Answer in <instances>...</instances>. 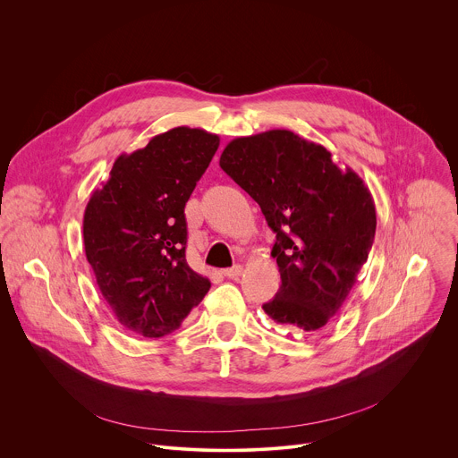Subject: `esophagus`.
I'll return each mask as SVG.
<instances>
[{"mask_svg":"<svg viewBox=\"0 0 458 458\" xmlns=\"http://www.w3.org/2000/svg\"><path fill=\"white\" fill-rule=\"evenodd\" d=\"M242 266L241 264H235V266H232V267H228V269H225V276H228V278H239L241 275H242Z\"/></svg>","mask_w":458,"mask_h":458,"instance_id":"1","label":"esophagus"}]
</instances>
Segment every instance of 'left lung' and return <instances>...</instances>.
<instances>
[{"instance_id": "1", "label": "left lung", "mask_w": 458, "mask_h": 458, "mask_svg": "<svg viewBox=\"0 0 458 458\" xmlns=\"http://www.w3.org/2000/svg\"><path fill=\"white\" fill-rule=\"evenodd\" d=\"M221 169L260 207L276 233L282 285L264 313L303 333L322 329L344 306L376 233L369 187L331 152L287 129L232 140Z\"/></svg>"}]
</instances>
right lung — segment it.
I'll return each instance as SVG.
<instances>
[{
    "mask_svg": "<svg viewBox=\"0 0 458 458\" xmlns=\"http://www.w3.org/2000/svg\"><path fill=\"white\" fill-rule=\"evenodd\" d=\"M217 147L219 136L203 129L157 134L120 155L86 205V259L114 318L134 335L174 333L210 289L185 259V205Z\"/></svg>",
    "mask_w": 458,
    "mask_h": 458,
    "instance_id": "add662e5",
    "label": "right lung"
}]
</instances>
